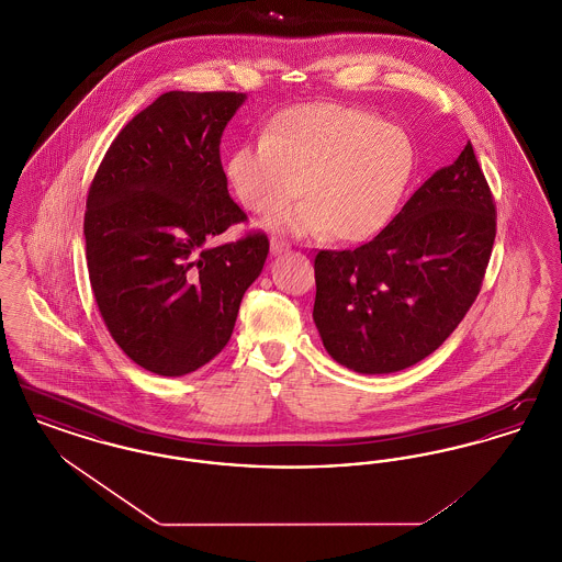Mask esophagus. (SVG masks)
Listing matches in <instances>:
<instances>
[{
    "label": "esophagus",
    "mask_w": 562,
    "mask_h": 562,
    "mask_svg": "<svg viewBox=\"0 0 562 562\" xmlns=\"http://www.w3.org/2000/svg\"><path fill=\"white\" fill-rule=\"evenodd\" d=\"M286 250V244L280 240H271V255H280Z\"/></svg>",
    "instance_id": "esophagus-1"
}]
</instances>
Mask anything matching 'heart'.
<instances>
[{
  "label": "heart",
  "mask_w": 562,
  "mask_h": 562,
  "mask_svg": "<svg viewBox=\"0 0 562 562\" xmlns=\"http://www.w3.org/2000/svg\"><path fill=\"white\" fill-rule=\"evenodd\" d=\"M415 143L401 126L364 109L335 103L296 105L269 122L266 136L240 145L227 161L229 183L252 213L296 236L328 232L362 241L396 213L415 172Z\"/></svg>",
  "instance_id": "heart-1"
}]
</instances>
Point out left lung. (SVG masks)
Listing matches in <instances>:
<instances>
[{"instance_id":"8db88e82","label":"left lung","mask_w":562,"mask_h":562,"mask_svg":"<svg viewBox=\"0 0 562 562\" xmlns=\"http://www.w3.org/2000/svg\"><path fill=\"white\" fill-rule=\"evenodd\" d=\"M497 232L472 143L436 170L373 240L321 250L314 322L356 373H396L440 348L481 293Z\"/></svg>"}]
</instances>
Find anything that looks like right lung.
<instances>
[{
    "label": "right lung",
    "instance_id": "obj_1",
    "mask_svg": "<svg viewBox=\"0 0 562 562\" xmlns=\"http://www.w3.org/2000/svg\"><path fill=\"white\" fill-rule=\"evenodd\" d=\"M244 99L161 94L113 138L88 189L90 286L113 341L145 371L181 376L211 362L268 259L263 232L211 246L248 218L218 154Z\"/></svg>",
    "mask_w": 562,
    "mask_h": 562
}]
</instances>
